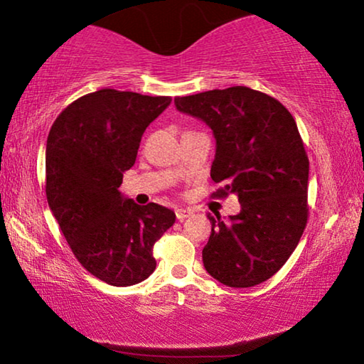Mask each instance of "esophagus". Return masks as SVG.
<instances>
[{
	"instance_id": "1",
	"label": "esophagus",
	"mask_w": 364,
	"mask_h": 364,
	"mask_svg": "<svg viewBox=\"0 0 364 364\" xmlns=\"http://www.w3.org/2000/svg\"><path fill=\"white\" fill-rule=\"evenodd\" d=\"M192 215V210L191 208H177L176 210V217H177V220H186V218H188Z\"/></svg>"
}]
</instances>
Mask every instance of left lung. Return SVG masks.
I'll list each match as a JSON object with an SVG mask.
<instances>
[{"instance_id": "8db88e82", "label": "left lung", "mask_w": 364, "mask_h": 364, "mask_svg": "<svg viewBox=\"0 0 364 364\" xmlns=\"http://www.w3.org/2000/svg\"><path fill=\"white\" fill-rule=\"evenodd\" d=\"M178 112L213 131L217 152L212 195H238L241 212L223 221L208 215L212 235L203 266L228 287L267 281L296 250L309 218V157L296 119L281 102L247 87L177 97Z\"/></svg>"}]
</instances>
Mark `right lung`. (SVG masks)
<instances>
[{
	"instance_id": "add662e5",
	"label": "right lung",
	"mask_w": 364,
	"mask_h": 364,
	"mask_svg": "<svg viewBox=\"0 0 364 364\" xmlns=\"http://www.w3.org/2000/svg\"><path fill=\"white\" fill-rule=\"evenodd\" d=\"M171 102L103 88L68 105L47 136V202L78 262L109 286L149 277L152 247L176 221L172 210L118 191L146 128Z\"/></svg>"
}]
</instances>
